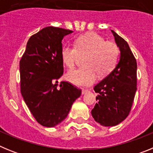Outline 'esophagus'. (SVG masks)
<instances>
[{"mask_svg":"<svg viewBox=\"0 0 153 153\" xmlns=\"http://www.w3.org/2000/svg\"><path fill=\"white\" fill-rule=\"evenodd\" d=\"M88 91L89 90H84V89H83V90H82V94H85V93H87Z\"/></svg>","mask_w":153,"mask_h":153,"instance_id":"obj_1","label":"esophagus"}]
</instances>
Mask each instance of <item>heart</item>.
I'll use <instances>...</instances> for the list:
<instances>
[{"label": "heart", "instance_id": "obj_1", "mask_svg": "<svg viewBox=\"0 0 153 153\" xmlns=\"http://www.w3.org/2000/svg\"><path fill=\"white\" fill-rule=\"evenodd\" d=\"M84 56L83 67L66 74V79L76 86H90L95 82L96 74L104 76L111 72L117 63L119 47L98 33L90 32L78 36L74 47L64 45L60 51L62 63L68 68L74 67L79 56Z\"/></svg>", "mask_w": 153, "mask_h": 153}]
</instances>
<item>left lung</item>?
Segmentation results:
<instances>
[{
    "label": "left lung",
    "mask_w": 153,
    "mask_h": 153,
    "mask_svg": "<svg viewBox=\"0 0 153 153\" xmlns=\"http://www.w3.org/2000/svg\"><path fill=\"white\" fill-rule=\"evenodd\" d=\"M120 48V61L117 67L94 86L98 93L97 103L91 114L96 122L104 126H113L129 114L137 90L136 58L127 42L111 30Z\"/></svg>",
    "instance_id": "8db88e82"
}]
</instances>
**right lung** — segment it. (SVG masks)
Here are the masks:
<instances>
[{
    "label": "right lung",
    "mask_w": 153,
    "mask_h": 153,
    "mask_svg": "<svg viewBox=\"0 0 153 153\" xmlns=\"http://www.w3.org/2000/svg\"><path fill=\"white\" fill-rule=\"evenodd\" d=\"M73 31L47 27L28 40L20 60L21 92L36 122L53 127L67 117L81 90L69 82L57 79L63 75L60 58L63 36Z\"/></svg>",
    "instance_id": "obj_1"
}]
</instances>
